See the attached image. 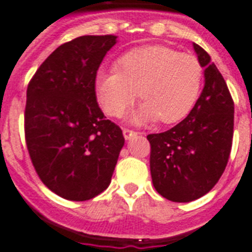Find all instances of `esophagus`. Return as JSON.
Segmentation results:
<instances>
[{
  "instance_id": "obj_1",
  "label": "esophagus",
  "mask_w": 252,
  "mask_h": 252,
  "mask_svg": "<svg viewBox=\"0 0 252 252\" xmlns=\"http://www.w3.org/2000/svg\"><path fill=\"white\" fill-rule=\"evenodd\" d=\"M123 134H124V138H126V140H130L132 137L137 136V132H134V130H132V129H126V128H124V129H123Z\"/></svg>"
}]
</instances>
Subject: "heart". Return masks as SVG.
Wrapping results in <instances>:
<instances>
[{
  "mask_svg": "<svg viewBox=\"0 0 252 252\" xmlns=\"http://www.w3.org/2000/svg\"><path fill=\"white\" fill-rule=\"evenodd\" d=\"M203 84V67L194 55L151 45L123 54L116 68L98 71L94 88L106 114L120 115L136 98L142 103L133 112L134 123H179L197 103Z\"/></svg>",
  "mask_w": 252,
  "mask_h": 252,
  "instance_id": "obj_1",
  "label": "heart"
}]
</instances>
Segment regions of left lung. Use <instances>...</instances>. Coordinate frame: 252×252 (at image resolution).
<instances>
[{"label": "left lung", "mask_w": 252, "mask_h": 252, "mask_svg": "<svg viewBox=\"0 0 252 252\" xmlns=\"http://www.w3.org/2000/svg\"><path fill=\"white\" fill-rule=\"evenodd\" d=\"M204 67V88L183 122L163 133L149 134L154 188L172 202L203 197L225 171L232 150L234 102L211 57L193 44Z\"/></svg>", "instance_id": "left-lung-1"}]
</instances>
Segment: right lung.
Masks as SVG:
<instances>
[{
  "mask_svg": "<svg viewBox=\"0 0 252 252\" xmlns=\"http://www.w3.org/2000/svg\"><path fill=\"white\" fill-rule=\"evenodd\" d=\"M116 36H81L57 48L27 88L26 144L41 181L59 197L88 200L111 183L124 137L95 97V75Z\"/></svg>",
  "mask_w": 252,
  "mask_h": 252,
  "instance_id": "1",
  "label": "right lung"
}]
</instances>
